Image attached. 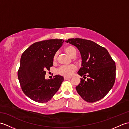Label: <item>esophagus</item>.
Here are the masks:
<instances>
[{
  "label": "esophagus",
  "mask_w": 129,
  "mask_h": 129,
  "mask_svg": "<svg viewBox=\"0 0 129 129\" xmlns=\"http://www.w3.org/2000/svg\"><path fill=\"white\" fill-rule=\"evenodd\" d=\"M64 78L65 80H68V79H71L72 78H71V77H68V76H64Z\"/></svg>",
  "instance_id": "34e87169"
}]
</instances>
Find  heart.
I'll return each instance as SVG.
<instances>
[{"mask_svg": "<svg viewBox=\"0 0 129 129\" xmlns=\"http://www.w3.org/2000/svg\"><path fill=\"white\" fill-rule=\"evenodd\" d=\"M64 50L67 54L71 57H74L76 54V49L72 45H68L64 48ZM57 53H56L54 55L53 61L55 63L57 60ZM77 69V67L74 64H70L67 66H61L60 67L58 70V73L60 75H64L65 76H70L73 75V73L75 72Z\"/></svg>", "mask_w": 129, "mask_h": 129, "instance_id": "obj_1", "label": "heart"}]
</instances>
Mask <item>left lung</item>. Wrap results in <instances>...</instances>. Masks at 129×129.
<instances>
[{
  "label": "left lung",
  "instance_id": "1",
  "mask_svg": "<svg viewBox=\"0 0 129 129\" xmlns=\"http://www.w3.org/2000/svg\"><path fill=\"white\" fill-rule=\"evenodd\" d=\"M65 42L80 51L82 64L78 73L84 79L87 77V80L80 79L76 91L87 102L100 100L110 91L115 83V62L105 48L91 40L72 38Z\"/></svg>",
  "mask_w": 129,
  "mask_h": 129
}]
</instances>
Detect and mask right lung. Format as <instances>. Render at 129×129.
<instances>
[{
  "label": "right lung",
  "mask_w": 129,
  "mask_h": 129,
  "mask_svg": "<svg viewBox=\"0 0 129 129\" xmlns=\"http://www.w3.org/2000/svg\"><path fill=\"white\" fill-rule=\"evenodd\" d=\"M62 39H49L33 44L23 53L18 77L22 91L36 102H48L58 91L64 78L45 79L46 70L53 67L54 55L62 45Z\"/></svg>",
  "instance_id": "1"
}]
</instances>
